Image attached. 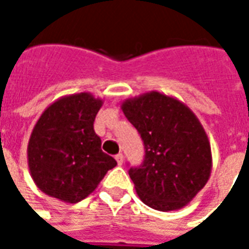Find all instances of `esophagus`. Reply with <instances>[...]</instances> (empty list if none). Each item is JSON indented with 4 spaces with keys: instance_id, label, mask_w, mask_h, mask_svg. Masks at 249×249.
<instances>
[{
    "instance_id": "34e87169",
    "label": "esophagus",
    "mask_w": 249,
    "mask_h": 249,
    "mask_svg": "<svg viewBox=\"0 0 249 249\" xmlns=\"http://www.w3.org/2000/svg\"><path fill=\"white\" fill-rule=\"evenodd\" d=\"M116 161L119 165H121L123 162H124V156H123V153H119V155H116Z\"/></svg>"
}]
</instances>
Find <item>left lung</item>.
Listing matches in <instances>:
<instances>
[{"instance_id": "1", "label": "left lung", "mask_w": 249, "mask_h": 249, "mask_svg": "<svg viewBox=\"0 0 249 249\" xmlns=\"http://www.w3.org/2000/svg\"><path fill=\"white\" fill-rule=\"evenodd\" d=\"M125 117L145 146L140 167L129 176L137 196L156 211H176L208 183L212 152L203 125L178 98L152 90L121 103Z\"/></svg>"}]
</instances>
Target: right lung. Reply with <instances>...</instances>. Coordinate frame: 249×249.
<instances>
[{"instance_id": "add662e5", "label": "right lung", "mask_w": 249, "mask_h": 249, "mask_svg": "<svg viewBox=\"0 0 249 249\" xmlns=\"http://www.w3.org/2000/svg\"><path fill=\"white\" fill-rule=\"evenodd\" d=\"M103 104L92 93L81 92L60 97L42 112L28 144L30 176L41 192L76 204L117 165L101 151L93 129Z\"/></svg>"}]
</instances>
